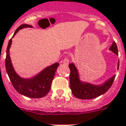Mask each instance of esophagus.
Returning <instances> with one entry per match:
<instances>
[{"label": "esophagus", "instance_id": "esophagus-1", "mask_svg": "<svg viewBox=\"0 0 126 126\" xmlns=\"http://www.w3.org/2000/svg\"><path fill=\"white\" fill-rule=\"evenodd\" d=\"M63 63L64 65H68L69 64V59L67 58H65L64 59H63Z\"/></svg>", "mask_w": 126, "mask_h": 126}]
</instances>
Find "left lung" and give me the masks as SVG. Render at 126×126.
<instances>
[{
  "label": "left lung",
  "mask_w": 126,
  "mask_h": 126,
  "mask_svg": "<svg viewBox=\"0 0 126 126\" xmlns=\"http://www.w3.org/2000/svg\"><path fill=\"white\" fill-rule=\"evenodd\" d=\"M111 51L118 55V47L115 42L110 48ZM120 61L118 63V69H119ZM71 73L69 75L70 88L73 95L77 98L81 99H91L100 96L106 93L110 89L115 79V75L106 81L104 83L99 85L91 84L90 83L81 81L79 79V75L77 68L73 63L69 65Z\"/></svg>",
  "instance_id": "obj_1"
}]
</instances>
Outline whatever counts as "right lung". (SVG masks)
<instances>
[{
	"instance_id": "obj_1",
	"label": "right lung",
	"mask_w": 126,
	"mask_h": 126,
	"mask_svg": "<svg viewBox=\"0 0 126 126\" xmlns=\"http://www.w3.org/2000/svg\"><path fill=\"white\" fill-rule=\"evenodd\" d=\"M27 27L32 28V27L27 24L20 25L15 31L12 38H13L19 30ZM11 44L12 39H11L8 42L6 49L5 67L14 88L18 93L28 97L41 98L45 97L49 93L51 89V83L53 79L56 70L59 65V63H55L47 67L33 77L29 79L22 78L16 73L11 63V57L9 55V49L11 48Z\"/></svg>"
}]
</instances>
